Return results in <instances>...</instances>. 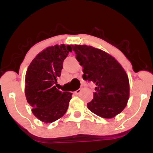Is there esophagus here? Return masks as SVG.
Masks as SVG:
<instances>
[{"mask_svg": "<svg viewBox=\"0 0 153 153\" xmlns=\"http://www.w3.org/2000/svg\"><path fill=\"white\" fill-rule=\"evenodd\" d=\"M81 91H82V89L81 88H80V89H78V90H77L76 91H75V94H80V93H81Z\"/></svg>", "mask_w": 153, "mask_h": 153, "instance_id": "obj_1", "label": "esophagus"}]
</instances>
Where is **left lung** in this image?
<instances>
[{
    "mask_svg": "<svg viewBox=\"0 0 153 153\" xmlns=\"http://www.w3.org/2000/svg\"><path fill=\"white\" fill-rule=\"evenodd\" d=\"M82 67V78L96 85L88 108L105 119L113 118L124 109L129 98L128 75L114 57L87 45H72Z\"/></svg>",
    "mask_w": 153,
    "mask_h": 153,
    "instance_id": "obj_1",
    "label": "left lung"
}]
</instances>
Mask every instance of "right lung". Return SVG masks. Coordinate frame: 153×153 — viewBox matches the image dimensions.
I'll use <instances>...</instances> for the list:
<instances>
[{
	"label": "right lung",
	"mask_w": 153,
	"mask_h": 153,
	"mask_svg": "<svg viewBox=\"0 0 153 153\" xmlns=\"http://www.w3.org/2000/svg\"><path fill=\"white\" fill-rule=\"evenodd\" d=\"M72 45H56L40 52L28 67L25 96L34 115L45 123H52L66 113L72 93L55 86L60 77L63 61L72 52Z\"/></svg>",
	"instance_id": "add662e5"
}]
</instances>
